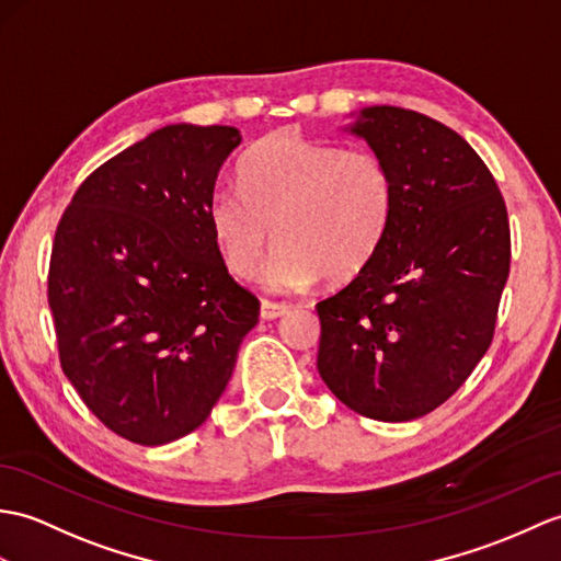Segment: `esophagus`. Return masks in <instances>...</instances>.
<instances>
[{"label": "esophagus", "mask_w": 561, "mask_h": 561, "mask_svg": "<svg viewBox=\"0 0 561 561\" xmlns=\"http://www.w3.org/2000/svg\"><path fill=\"white\" fill-rule=\"evenodd\" d=\"M289 304H277V301H265L260 304V318L263 320H275V318H282V316H286V312H289Z\"/></svg>", "instance_id": "1"}]
</instances>
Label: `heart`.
<instances>
[{
	"instance_id": "1",
	"label": "heart",
	"mask_w": 561,
	"mask_h": 561,
	"mask_svg": "<svg viewBox=\"0 0 561 561\" xmlns=\"http://www.w3.org/2000/svg\"><path fill=\"white\" fill-rule=\"evenodd\" d=\"M239 188L207 203L217 251L233 277L263 267L272 291H301L322 275L346 282L370 265L394 217V179L380 154L298 131L260 138L237 169Z\"/></svg>"
}]
</instances>
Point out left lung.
Segmentation results:
<instances>
[{"instance_id":"1","label":"left lung","mask_w":561,"mask_h":561,"mask_svg":"<svg viewBox=\"0 0 561 561\" xmlns=\"http://www.w3.org/2000/svg\"><path fill=\"white\" fill-rule=\"evenodd\" d=\"M348 131L392 172L394 217L370 265L316 306L318 370L351 411L403 423L445 403L490 348L510 217L490 169L449 126L380 104Z\"/></svg>"}]
</instances>
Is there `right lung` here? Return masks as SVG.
I'll use <instances>...</instances> for the list:
<instances>
[{"instance_id":"add662e5","label":"right lung","mask_w":561,"mask_h":561,"mask_svg":"<svg viewBox=\"0 0 561 561\" xmlns=\"http://www.w3.org/2000/svg\"><path fill=\"white\" fill-rule=\"evenodd\" d=\"M233 126L172 124L98 167L64 210L47 298L61 370L112 433L160 447L210 415L257 324L207 221Z\"/></svg>"}]
</instances>
